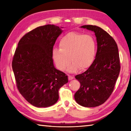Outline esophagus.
<instances>
[{
  "mask_svg": "<svg viewBox=\"0 0 131 131\" xmlns=\"http://www.w3.org/2000/svg\"><path fill=\"white\" fill-rule=\"evenodd\" d=\"M68 77H69V80H71L73 79V77L71 76H70V75H69Z\"/></svg>",
  "mask_w": 131,
  "mask_h": 131,
  "instance_id": "1",
  "label": "esophagus"
}]
</instances>
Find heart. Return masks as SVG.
<instances>
[{
    "instance_id": "obj_1",
    "label": "heart",
    "mask_w": 131,
    "mask_h": 131,
    "mask_svg": "<svg viewBox=\"0 0 131 131\" xmlns=\"http://www.w3.org/2000/svg\"><path fill=\"white\" fill-rule=\"evenodd\" d=\"M59 48L54 50L52 53L57 67L64 70L71 59L72 62L68 70L74 72L79 68L83 70L91 65L96 53V42L92 35L71 32L61 39Z\"/></svg>"
}]
</instances>
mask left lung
<instances>
[{"mask_svg":"<svg viewBox=\"0 0 131 131\" xmlns=\"http://www.w3.org/2000/svg\"><path fill=\"white\" fill-rule=\"evenodd\" d=\"M81 28L95 33L97 52L90 68L75 76L80 87L74 99L84 107H96L105 103L113 91L120 71L118 47L114 39L99 26L88 25Z\"/></svg>","mask_w":131,"mask_h":131,"instance_id":"left-lung-1","label":"left lung"}]
</instances>
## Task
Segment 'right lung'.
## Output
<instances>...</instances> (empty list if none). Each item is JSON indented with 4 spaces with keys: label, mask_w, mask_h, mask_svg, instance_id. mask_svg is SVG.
Masks as SVG:
<instances>
[{
    "label": "right lung",
    "mask_w": 131,
    "mask_h": 131,
    "mask_svg": "<svg viewBox=\"0 0 131 131\" xmlns=\"http://www.w3.org/2000/svg\"><path fill=\"white\" fill-rule=\"evenodd\" d=\"M62 32L54 25L39 26L24 35L15 50L12 68L17 88L36 107L54 105L59 88L68 82V76L53 63V47Z\"/></svg>",
    "instance_id": "right-lung-1"
}]
</instances>
